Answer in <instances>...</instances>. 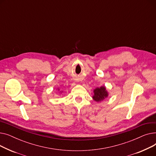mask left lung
<instances>
[{"instance_id":"obj_1","label":"left lung","mask_w":156,"mask_h":156,"mask_svg":"<svg viewBox=\"0 0 156 156\" xmlns=\"http://www.w3.org/2000/svg\"><path fill=\"white\" fill-rule=\"evenodd\" d=\"M94 93L93 99L96 102H101L108 96V93L104 86L100 88H96L94 90Z\"/></svg>"}]
</instances>
